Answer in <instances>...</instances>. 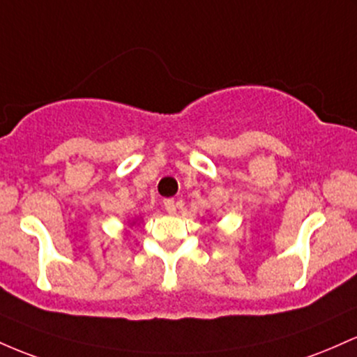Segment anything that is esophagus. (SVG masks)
<instances>
[{"label": "esophagus", "mask_w": 357, "mask_h": 357, "mask_svg": "<svg viewBox=\"0 0 357 357\" xmlns=\"http://www.w3.org/2000/svg\"><path fill=\"white\" fill-rule=\"evenodd\" d=\"M163 206H165L168 214H175L177 212V202L174 199H165L163 200Z\"/></svg>", "instance_id": "34e87169"}]
</instances>
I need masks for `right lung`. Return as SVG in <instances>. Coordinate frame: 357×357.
Masks as SVG:
<instances>
[{"instance_id":"1","label":"right lung","mask_w":357,"mask_h":357,"mask_svg":"<svg viewBox=\"0 0 357 357\" xmlns=\"http://www.w3.org/2000/svg\"><path fill=\"white\" fill-rule=\"evenodd\" d=\"M138 221H139V219H133V221H131V222H130V227H133V226H135V224H138Z\"/></svg>"}]
</instances>
